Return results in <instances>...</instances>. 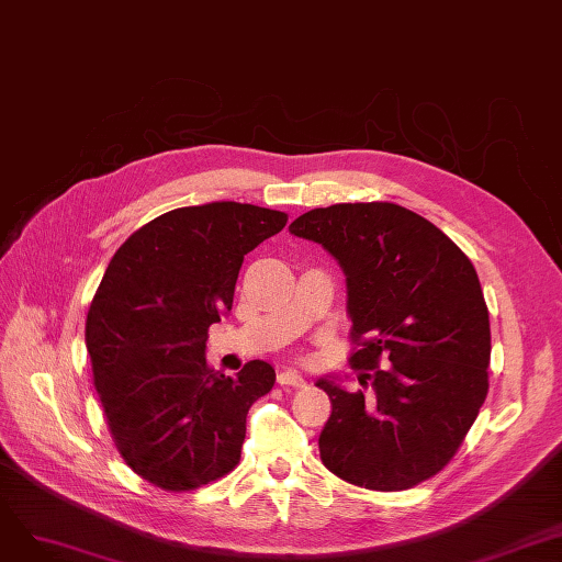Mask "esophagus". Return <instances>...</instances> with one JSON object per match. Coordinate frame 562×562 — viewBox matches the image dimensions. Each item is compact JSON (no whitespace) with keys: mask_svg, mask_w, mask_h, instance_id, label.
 Wrapping results in <instances>:
<instances>
[{"mask_svg":"<svg viewBox=\"0 0 562 562\" xmlns=\"http://www.w3.org/2000/svg\"><path fill=\"white\" fill-rule=\"evenodd\" d=\"M278 384H282V386H305V378L301 375L299 370L286 368V370L278 372Z\"/></svg>","mask_w":562,"mask_h":562,"instance_id":"obj_1","label":"esophagus"}]
</instances>
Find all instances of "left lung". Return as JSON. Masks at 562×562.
Listing matches in <instances>:
<instances>
[{"label":"left lung","mask_w":562,"mask_h":562,"mask_svg":"<svg viewBox=\"0 0 562 562\" xmlns=\"http://www.w3.org/2000/svg\"><path fill=\"white\" fill-rule=\"evenodd\" d=\"M289 232L340 263L359 342L349 363L372 384L366 396L317 380L334 405L319 435L324 465L372 491L417 486L451 461L486 401L491 326L472 261L396 203L315 207Z\"/></svg>","instance_id":"1"}]
</instances>
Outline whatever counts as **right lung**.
Wrapping results in <instances>:
<instances>
[{
  "label": "right lung",
  "instance_id": "right-lung-1",
  "mask_svg": "<svg viewBox=\"0 0 562 562\" xmlns=\"http://www.w3.org/2000/svg\"><path fill=\"white\" fill-rule=\"evenodd\" d=\"M284 224L252 203L176 207L124 240L101 278L86 322L94 386L124 463L164 491L232 472L247 412L276 384L266 361L236 378L211 370L205 340L245 255Z\"/></svg>",
  "mask_w": 562,
  "mask_h": 562
}]
</instances>
